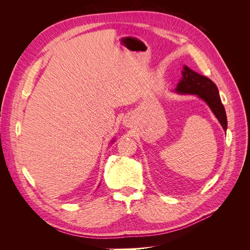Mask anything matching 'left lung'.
I'll use <instances>...</instances> for the list:
<instances>
[{"label": "left lung", "instance_id": "obj_1", "mask_svg": "<svg viewBox=\"0 0 250 250\" xmlns=\"http://www.w3.org/2000/svg\"><path fill=\"white\" fill-rule=\"evenodd\" d=\"M181 74H183V76L178 82L175 92L177 94L197 95L200 99L208 105L210 110L218 119L219 123L226 131L228 129V119H226L225 109L215 83L209 78L191 70L187 65H184V70Z\"/></svg>", "mask_w": 250, "mask_h": 250}]
</instances>
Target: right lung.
<instances>
[{
    "label": "right lung",
    "mask_w": 250,
    "mask_h": 250,
    "mask_svg": "<svg viewBox=\"0 0 250 250\" xmlns=\"http://www.w3.org/2000/svg\"><path fill=\"white\" fill-rule=\"evenodd\" d=\"M113 141H115V140H113ZM113 141H111V143H113Z\"/></svg>",
    "instance_id": "right-lung-1"
}]
</instances>
